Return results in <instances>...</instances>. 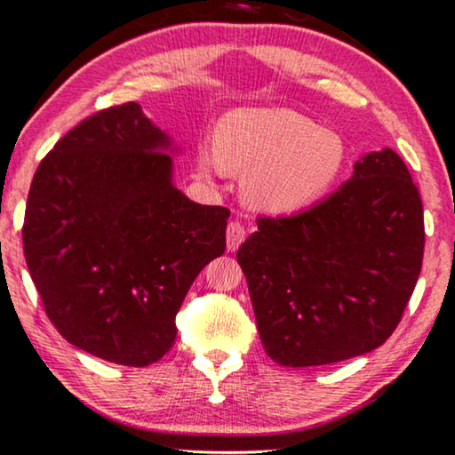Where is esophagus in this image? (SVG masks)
Segmentation results:
<instances>
[{
	"instance_id": "1",
	"label": "esophagus",
	"mask_w": 455,
	"mask_h": 455,
	"mask_svg": "<svg viewBox=\"0 0 455 455\" xmlns=\"http://www.w3.org/2000/svg\"><path fill=\"white\" fill-rule=\"evenodd\" d=\"M228 250H232V252H235V250L240 248V243L243 242V238H246V229H243V226L240 221H232L228 226Z\"/></svg>"
}]
</instances>
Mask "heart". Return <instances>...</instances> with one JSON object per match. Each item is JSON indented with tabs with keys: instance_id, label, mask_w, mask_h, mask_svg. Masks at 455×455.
I'll return each instance as SVG.
<instances>
[{
	"instance_id": "1",
	"label": "heart",
	"mask_w": 455,
	"mask_h": 455,
	"mask_svg": "<svg viewBox=\"0 0 455 455\" xmlns=\"http://www.w3.org/2000/svg\"><path fill=\"white\" fill-rule=\"evenodd\" d=\"M348 164V143L337 129L318 127L291 108H235L217 123L215 148H199L205 174H243L246 205L287 215L332 193Z\"/></svg>"
}]
</instances>
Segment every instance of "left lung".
<instances>
[{"label":"left lung","mask_w":455,"mask_h":455,"mask_svg":"<svg viewBox=\"0 0 455 455\" xmlns=\"http://www.w3.org/2000/svg\"><path fill=\"white\" fill-rule=\"evenodd\" d=\"M425 248L423 203L390 148L293 217L259 220L238 250L262 347L285 367L328 365L378 348L396 331Z\"/></svg>","instance_id":"1"}]
</instances>
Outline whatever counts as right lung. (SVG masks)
I'll list each match as a JSON object with an SVG mask.
<instances>
[{
    "mask_svg": "<svg viewBox=\"0 0 455 455\" xmlns=\"http://www.w3.org/2000/svg\"><path fill=\"white\" fill-rule=\"evenodd\" d=\"M180 148L137 102L71 129L36 168L24 256L49 320L104 361L146 367L176 340V312L226 250V207L174 184Z\"/></svg>",
    "mask_w": 455,
    "mask_h": 455,
    "instance_id": "add662e5",
    "label": "right lung"
}]
</instances>
